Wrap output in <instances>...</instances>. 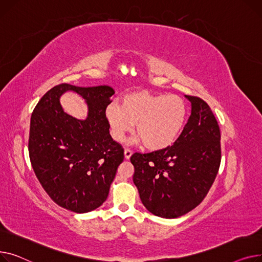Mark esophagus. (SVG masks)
<instances>
[{"label": "esophagus", "instance_id": "34e87169", "mask_svg": "<svg viewBox=\"0 0 262 262\" xmlns=\"http://www.w3.org/2000/svg\"><path fill=\"white\" fill-rule=\"evenodd\" d=\"M131 156H132V150H130L129 148H126L125 149V158L127 160H129L131 158Z\"/></svg>", "mask_w": 262, "mask_h": 262}]
</instances>
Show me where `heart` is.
Instances as JSON below:
<instances>
[{"label":"heart","mask_w":262,"mask_h":262,"mask_svg":"<svg viewBox=\"0 0 262 262\" xmlns=\"http://www.w3.org/2000/svg\"><path fill=\"white\" fill-rule=\"evenodd\" d=\"M186 115L187 106L181 97L147 91L131 92L121 98L120 106L113 102L105 110L115 141H124L136 125L137 141H143L150 150L171 146L185 125Z\"/></svg>","instance_id":"obj_1"}]
</instances>
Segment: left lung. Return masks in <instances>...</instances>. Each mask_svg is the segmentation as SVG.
<instances>
[{
  "label": "left lung",
  "instance_id": "8db88e82",
  "mask_svg": "<svg viewBox=\"0 0 262 262\" xmlns=\"http://www.w3.org/2000/svg\"><path fill=\"white\" fill-rule=\"evenodd\" d=\"M191 115L171 147L135 152L133 182L145 207L162 218H178L201 203L216 179L221 163L220 128L209 105L185 96Z\"/></svg>",
  "mask_w": 262,
  "mask_h": 262
}]
</instances>
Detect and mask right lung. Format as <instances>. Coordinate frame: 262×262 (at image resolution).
<instances>
[{"instance_id": "right-lung-1", "label": "right lung", "mask_w": 262, "mask_h": 262, "mask_svg": "<svg viewBox=\"0 0 262 262\" xmlns=\"http://www.w3.org/2000/svg\"><path fill=\"white\" fill-rule=\"evenodd\" d=\"M78 93L89 106L86 120L67 115L59 96ZM114 90L61 83L42 96L30 118L28 152L43 189L59 206L83 213L99 207L109 194L124 148L110 135L105 110Z\"/></svg>"}]
</instances>
